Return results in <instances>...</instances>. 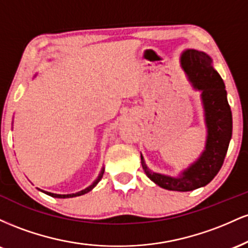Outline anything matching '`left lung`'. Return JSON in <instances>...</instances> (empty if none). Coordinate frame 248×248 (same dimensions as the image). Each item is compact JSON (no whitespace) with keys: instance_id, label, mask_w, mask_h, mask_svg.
I'll use <instances>...</instances> for the list:
<instances>
[{"instance_id":"obj_1","label":"left lung","mask_w":248,"mask_h":248,"mask_svg":"<svg viewBox=\"0 0 248 248\" xmlns=\"http://www.w3.org/2000/svg\"><path fill=\"white\" fill-rule=\"evenodd\" d=\"M181 65L192 87L202 92L207 129L205 149L178 177L152 171L142 155L141 163L146 175L158 186L186 192L205 186L220 170L232 138V112L225 84L213 69L211 57L202 51L187 49L182 53Z\"/></svg>"}]
</instances>
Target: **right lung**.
<instances>
[{
  "mask_svg": "<svg viewBox=\"0 0 248 248\" xmlns=\"http://www.w3.org/2000/svg\"><path fill=\"white\" fill-rule=\"evenodd\" d=\"M104 171H105V169H104V168H102V169H101V171H100V173H99L98 178H96L95 181L93 182V183L91 184L90 186H87L86 189L81 190V191H79V192H76V193H70V195H57V193L47 192V191H44V190H41V191H42V192H44V193H46V195L51 196V197H55V198H72V197H77V196H81V195H85V193L90 192L91 190H92L93 187H94V186H96V184H98L99 182H100V179L102 178V175H104Z\"/></svg>",
  "mask_w": 248,
  "mask_h": 248,
  "instance_id": "add662e5",
  "label": "right lung"
}]
</instances>
